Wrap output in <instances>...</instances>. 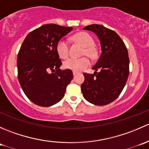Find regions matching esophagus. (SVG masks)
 <instances>
[{"label": "esophagus", "mask_w": 149, "mask_h": 149, "mask_svg": "<svg viewBox=\"0 0 149 149\" xmlns=\"http://www.w3.org/2000/svg\"><path fill=\"white\" fill-rule=\"evenodd\" d=\"M73 76H76V74H77V73H76V72H74V71H73Z\"/></svg>", "instance_id": "obj_1"}]
</instances>
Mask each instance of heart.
Wrapping results in <instances>:
<instances>
[{
	"label": "heart",
	"mask_w": 149,
	"mask_h": 149,
	"mask_svg": "<svg viewBox=\"0 0 149 149\" xmlns=\"http://www.w3.org/2000/svg\"><path fill=\"white\" fill-rule=\"evenodd\" d=\"M73 40L84 47V55L92 57L94 54L92 46L94 45V40L91 36L86 32H80L73 36ZM56 51L58 56L63 59H65L68 56V43L65 40L61 39L56 45ZM90 65V61L88 58H82L80 59L69 58L63 63L64 68L69 69L74 72H80L86 68Z\"/></svg>",
	"instance_id": "b5f03b06"
}]
</instances>
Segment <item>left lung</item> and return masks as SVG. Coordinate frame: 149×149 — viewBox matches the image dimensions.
Returning a JSON list of instances; mask_svg holds the SVG:
<instances>
[{"label":"left lung","instance_id":"obj_1","mask_svg":"<svg viewBox=\"0 0 149 149\" xmlns=\"http://www.w3.org/2000/svg\"><path fill=\"white\" fill-rule=\"evenodd\" d=\"M85 30L95 33L101 45L102 53L94 67V74L84 73L81 84L84 98L95 105H106L116 100L123 91L129 75L127 47L113 30L102 25L91 24ZM99 70L100 71L97 72Z\"/></svg>","mask_w":149,"mask_h":149}]
</instances>
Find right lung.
<instances>
[{
  "label": "right lung",
  "mask_w": 149,
  "mask_h": 149,
  "mask_svg": "<svg viewBox=\"0 0 149 149\" xmlns=\"http://www.w3.org/2000/svg\"><path fill=\"white\" fill-rule=\"evenodd\" d=\"M72 29L54 24L42 25L31 31L21 46L18 79L24 94L35 104L52 106L64 97L73 73L69 69H60L62 63L56 45Z\"/></svg>",
  "instance_id": "right-lung-1"
}]
</instances>
